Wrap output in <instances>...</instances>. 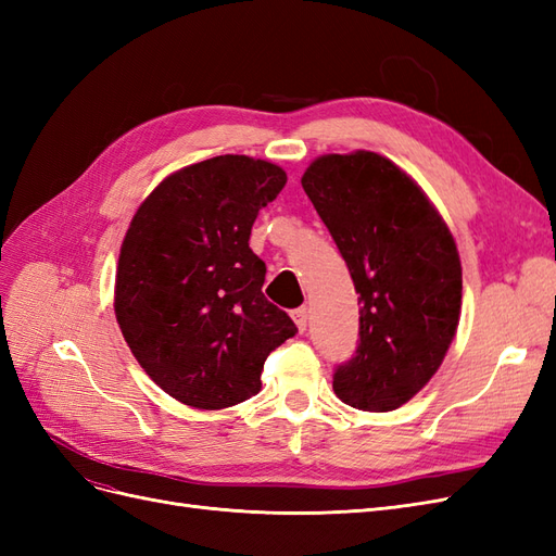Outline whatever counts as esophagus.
<instances>
[{
    "label": "esophagus",
    "mask_w": 556,
    "mask_h": 556,
    "mask_svg": "<svg viewBox=\"0 0 556 556\" xmlns=\"http://www.w3.org/2000/svg\"><path fill=\"white\" fill-rule=\"evenodd\" d=\"M292 319H294V325L299 327V331H306V327H308V311L304 306L292 311Z\"/></svg>",
    "instance_id": "1"
}]
</instances>
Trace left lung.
<instances>
[{
    "mask_svg": "<svg viewBox=\"0 0 556 556\" xmlns=\"http://www.w3.org/2000/svg\"><path fill=\"white\" fill-rule=\"evenodd\" d=\"M301 185L359 294L357 355L333 392L359 410L408 403L439 371L462 315L457 243L422 188L371 150L319 155Z\"/></svg>",
    "mask_w": 556,
    "mask_h": 556,
    "instance_id": "1",
    "label": "left lung"
}]
</instances>
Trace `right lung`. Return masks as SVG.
Here are the masks:
<instances>
[{
    "label": "right lung",
    "instance_id": "obj_1",
    "mask_svg": "<svg viewBox=\"0 0 556 556\" xmlns=\"http://www.w3.org/2000/svg\"><path fill=\"white\" fill-rule=\"evenodd\" d=\"M278 164L217 155L166 176L134 213L115 271V319L143 371L176 401L223 410L255 396L266 357L296 333L262 294L257 213Z\"/></svg>",
    "mask_w": 556,
    "mask_h": 556
}]
</instances>
